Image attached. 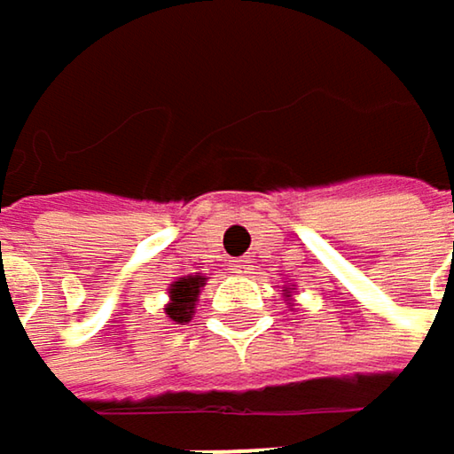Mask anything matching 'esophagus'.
Returning a JSON list of instances; mask_svg holds the SVG:
<instances>
[{"mask_svg":"<svg viewBox=\"0 0 454 454\" xmlns=\"http://www.w3.org/2000/svg\"><path fill=\"white\" fill-rule=\"evenodd\" d=\"M231 270L239 272V275H244V272L252 270V265H249V260H233V262H231Z\"/></svg>","mask_w":454,"mask_h":454,"instance_id":"1","label":"esophagus"}]
</instances>
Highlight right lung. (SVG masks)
<instances>
[{"mask_svg":"<svg viewBox=\"0 0 454 454\" xmlns=\"http://www.w3.org/2000/svg\"><path fill=\"white\" fill-rule=\"evenodd\" d=\"M202 286H205V278L202 275H189V278L176 280L171 286V304L166 307V314L174 322H186L192 309H194V299H197V294H200Z\"/></svg>","mask_w":454,"mask_h":454,"instance_id":"1","label":"right lung"}]
</instances>
